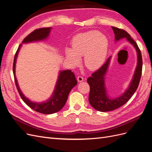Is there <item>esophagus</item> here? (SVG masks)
<instances>
[{
	"label": "esophagus",
	"instance_id": "esophagus-1",
	"mask_svg": "<svg viewBox=\"0 0 152 152\" xmlns=\"http://www.w3.org/2000/svg\"><path fill=\"white\" fill-rule=\"evenodd\" d=\"M77 80L79 82H82L83 81V77L82 76H78L77 77Z\"/></svg>",
	"mask_w": 152,
	"mask_h": 152
}]
</instances>
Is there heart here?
Listing matches in <instances>:
<instances>
[{"instance_id":"obj_1","label":"heart","mask_w":152,"mask_h":152,"mask_svg":"<svg viewBox=\"0 0 152 152\" xmlns=\"http://www.w3.org/2000/svg\"><path fill=\"white\" fill-rule=\"evenodd\" d=\"M108 42L105 35L96 30L79 34L73 38L71 48L65 49V57L69 64L75 66L83 56L85 65L90 70L99 69L104 62Z\"/></svg>"}]
</instances>
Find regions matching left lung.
<instances>
[{"instance_id": "1", "label": "left lung", "mask_w": 152, "mask_h": 152, "mask_svg": "<svg viewBox=\"0 0 152 152\" xmlns=\"http://www.w3.org/2000/svg\"><path fill=\"white\" fill-rule=\"evenodd\" d=\"M112 28L115 34V42L122 39H126L135 48L137 55V64L134 74L128 88L122 95L115 98L109 96L105 86V75L112 56L107 59L106 62L99 70L93 73L92 76L87 78V81L90 86L89 103L95 110L103 112L115 110L128 102L138 87L142 71V54L136 42L131 38L130 34L124 30L115 27H112Z\"/></svg>"}]
</instances>
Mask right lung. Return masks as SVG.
Here are the masks:
<instances>
[{
	"mask_svg": "<svg viewBox=\"0 0 152 152\" xmlns=\"http://www.w3.org/2000/svg\"><path fill=\"white\" fill-rule=\"evenodd\" d=\"M51 29V27L36 29L23 39L22 44L45 40L49 37ZM21 47L22 44L18 48L15 55L13 64V72L16 87L22 99L34 110L41 113L52 114L60 111L64 107L67 100L68 96L71 90L77 84L74 74L70 70L60 71L55 88L49 99L42 102H35L30 100L22 93L15 76V64L18 54Z\"/></svg>",
	"mask_w": 152,
	"mask_h": 152,
	"instance_id": "1",
	"label": "right lung"
}]
</instances>
